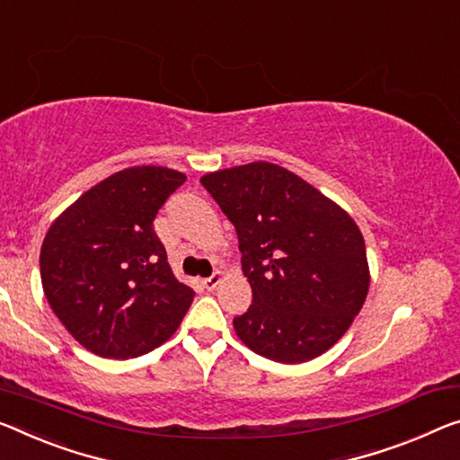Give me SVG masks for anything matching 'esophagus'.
I'll return each instance as SVG.
<instances>
[{
  "mask_svg": "<svg viewBox=\"0 0 460 460\" xmlns=\"http://www.w3.org/2000/svg\"><path fill=\"white\" fill-rule=\"evenodd\" d=\"M220 281H222V271H214V275H211V278H208V279H203V288L206 289H216L217 286H220Z\"/></svg>",
  "mask_w": 460,
  "mask_h": 460,
  "instance_id": "1",
  "label": "esophagus"
}]
</instances>
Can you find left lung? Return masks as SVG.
<instances>
[{
  "label": "left lung",
  "mask_w": 460,
  "mask_h": 460,
  "mask_svg": "<svg viewBox=\"0 0 460 460\" xmlns=\"http://www.w3.org/2000/svg\"><path fill=\"white\" fill-rule=\"evenodd\" d=\"M201 185L234 224L251 308L234 319L246 348L302 364L333 348L370 288L364 236L341 206L271 162L224 168Z\"/></svg>",
  "instance_id": "obj_1"
}]
</instances>
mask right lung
Listing matches in <instances>:
<instances>
[{"mask_svg":"<svg viewBox=\"0 0 460 460\" xmlns=\"http://www.w3.org/2000/svg\"><path fill=\"white\" fill-rule=\"evenodd\" d=\"M187 176L131 166L98 182L55 217L40 246L49 306L101 358L144 356L171 339L195 292L174 278L154 217Z\"/></svg>","mask_w":460,"mask_h":460,"instance_id":"1","label":"right lung"}]
</instances>
